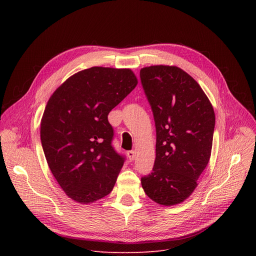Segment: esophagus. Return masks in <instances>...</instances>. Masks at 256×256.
Returning a JSON list of instances; mask_svg holds the SVG:
<instances>
[{"mask_svg": "<svg viewBox=\"0 0 256 256\" xmlns=\"http://www.w3.org/2000/svg\"><path fill=\"white\" fill-rule=\"evenodd\" d=\"M128 158H130V160H132L134 158H135V154H136V152H134V150H130V152H128Z\"/></svg>", "mask_w": 256, "mask_h": 256, "instance_id": "34e87169", "label": "esophagus"}]
</instances>
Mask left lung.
Returning <instances> with one entry per match:
<instances>
[{
  "label": "left lung",
  "instance_id": "obj_1",
  "mask_svg": "<svg viewBox=\"0 0 256 256\" xmlns=\"http://www.w3.org/2000/svg\"><path fill=\"white\" fill-rule=\"evenodd\" d=\"M140 78L156 130L154 166L142 188L156 204L176 206L192 195L208 164L214 112L199 84L178 66L143 67Z\"/></svg>",
  "mask_w": 256,
  "mask_h": 256
}]
</instances>
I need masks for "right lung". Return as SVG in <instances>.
Segmentation results:
<instances>
[{"label":"right lung","instance_id":"1","mask_svg":"<svg viewBox=\"0 0 256 256\" xmlns=\"http://www.w3.org/2000/svg\"><path fill=\"white\" fill-rule=\"evenodd\" d=\"M138 84L130 68L80 70L50 96L40 122L48 165L72 200L90 204L110 194L124 166L111 145L108 115Z\"/></svg>","mask_w":256,"mask_h":256}]
</instances>
